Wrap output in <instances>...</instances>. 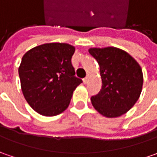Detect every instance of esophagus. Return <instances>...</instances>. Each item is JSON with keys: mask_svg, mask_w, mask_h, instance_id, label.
I'll use <instances>...</instances> for the list:
<instances>
[{"mask_svg": "<svg viewBox=\"0 0 157 157\" xmlns=\"http://www.w3.org/2000/svg\"><path fill=\"white\" fill-rule=\"evenodd\" d=\"M83 82H84L85 84H86V83L88 82V77H86V78H85L83 79Z\"/></svg>", "mask_w": 157, "mask_h": 157, "instance_id": "1", "label": "esophagus"}]
</instances>
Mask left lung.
Returning <instances> with one entry per match:
<instances>
[{"instance_id": "8db88e82", "label": "left lung", "mask_w": 157, "mask_h": 157, "mask_svg": "<svg viewBox=\"0 0 157 157\" xmlns=\"http://www.w3.org/2000/svg\"><path fill=\"white\" fill-rule=\"evenodd\" d=\"M100 65L102 89L91 98L94 107L106 118L120 117L140 98L143 74L140 64L128 52L116 47L90 48Z\"/></svg>"}]
</instances>
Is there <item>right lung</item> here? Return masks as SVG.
Here are the masks:
<instances>
[{
    "label": "right lung",
    "instance_id": "add662e5",
    "mask_svg": "<svg viewBox=\"0 0 157 157\" xmlns=\"http://www.w3.org/2000/svg\"><path fill=\"white\" fill-rule=\"evenodd\" d=\"M75 47L50 43L36 46L21 58L18 72L25 100L36 113L55 116L70 104L73 91L82 83L71 64Z\"/></svg>",
    "mask_w": 157,
    "mask_h": 157
}]
</instances>
